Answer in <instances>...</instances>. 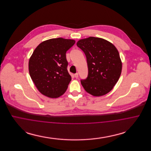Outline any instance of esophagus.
<instances>
[{
	"mask_svg": "<svg viewBox=\"0 0 151 151\" xmlns=\"http://www.w3.org/2000/svg\"><path fill=\"white\" fill-rule=\"evenodd\" d=\"M74 76H75V78H78V76H79V75H78V73H76L74 75Z\"/></svg>",
	"mask_w": 151,
	"mask_h": 151,
	"instance_id": "1",
	"label": "esophagus"
}]
</instances>
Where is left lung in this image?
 Returning a JSON list of instances; mask_svg holds the SVG:
<instances>
[{
    "label": "left lung",
    "mask_w": 151,
    "mask_h": 151,
    "mask_svg": "<svg viewBox=\"0 0 151 151\" xmlns=\"http://www.w3.org/2000/svg\"><path fill=\"white\" fill-rule=\"evenodd\" d=\"M76 45L85 53L88 68L87 78L81 80L82 86L94 96L108 93L115 86L122 72L118 51L113 43L98 37L80 40Z\"/></svg>",
    "instance_id": "left-lung-1"
}]
</instances>
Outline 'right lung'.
I'll use <instances>...</instances> for the list:
<instances>
[{
  "instance_id": "add662e5",
  "label": "right lung",
  "mask_w": 151,
  "mask_h": 151,
  "mask_svg": "<svg viewBox=\"0 0 151 151\" xmlns=\"http://www.w3.org/2000/svg\"><path fill=\"white\" fill-rule=\"evenodd\" d=\"M75 41L63 38H52L40 43L29 60L31 79L39 92L50 98L65 93L71 80L67 71L65 53Z\"/></svg>"
}]
</instances>
